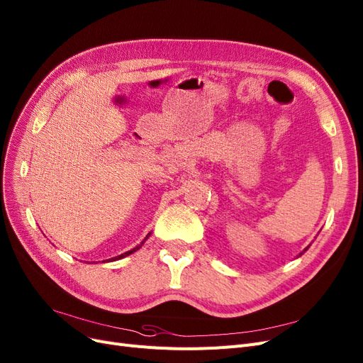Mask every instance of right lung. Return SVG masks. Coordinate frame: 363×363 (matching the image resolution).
<instances>
[{
  "instance_id": "obj_1",
  "label": "right lung",
  "mask_w": 363,
  "mask_h": 363,
  "mask_svg": "<svg viewBox=\"0 0 363 363\" xmlns=\"http://www.w3.org/2000/svg\"><path fill=\"white\" fill-rule=\"evenodd\" d=\"M146 238H147V237H146ZM144 241H146V240H143V241H141V244H138V245H137V247H134L133 250H129V252H126V253H122V255H119V256H116V257H111V260H118V259H122V257H125V256H128V255H131V253L137 252V250H138V249L141 247V245L144 244ZM108 260H110V259H108Z\"/></svg>"
}]
</instances>
